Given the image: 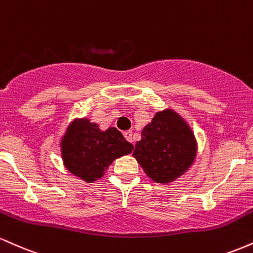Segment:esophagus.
I'll use <instances>...</instances> for the list:
<instances>
[{
    "label": "esophagus",
    "mask_w": 253,
    "mask_h": 253,
    "mask_svg": "<svg viewBox=\"0 0 253 253\" xmlns=\"http://www.w3.org/2000/svg\"><path fill=\"white\" fill-rule=\"evenodd\" d=\"M124 136L127 139V140L129 141V143L133 144V138H132V132L130 130H126V132H124Z\"/></svg>",
    "instance_id": "obj_1"
}]
</instances>
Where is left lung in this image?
Returning a JSON list of instances; mask_svg holds the SVG:
<instances>
[{"mask_svg":"<svg viewBox=\"0 0 253 253\" xmlns=\"http://www.w3.org/2000/svg\"><path fill=\"white\" fill-rule=\"evenodd\" d=\"M197 156V141L189 124L173 109L157 112L141 130L133 157L152 181L169 184L184 175Z\"/></svg>","mask_w":253,"mask_h":253,"instance_id":"1","label":"left lung"}]
</instances>
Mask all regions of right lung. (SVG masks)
<instances>
[{
    "label": "right lung",
    "instance_id": "obj_1",
    "mask_svg": "<svg viewBox=\"0 0 253 253\" xmlns=\"http://www.w3.org/2000/svg\"><path fill=\"white\" fill-rule=\"evenodd\" d=\"M132 150L133 145L120 130L115 127L101 130L88 118L74 119L60 139L64 167L86 183L100 179L115 159Z\"/></svg>",
    "mask_w": 253,
    "mask_h": 253
}]
</instances>
